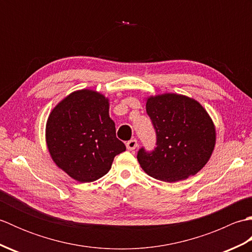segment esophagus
<instances>
[{
    "mask_svg": "<svg viewBox=\"0 0 252 252\" xmlns=\"http://www.w3.org/2000/svg\"><path fill=\"white\" fill-rule=\"evenodd\" d=\"M137 147V141L135 138H133V140H130L129 142H126V148L129 149V151H133V149H135Z\"/></svg>",
    "mask_w": 252,
    "mask_h": 252,
    "instance_id": "34e87169",
    "label": "esophagus"
}]
</instances>
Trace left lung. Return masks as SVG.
Listing matches in <instances>:
<instances>
[{"mask_svg": "<svg viewBox=\"0 0 252 252\" xmlns=\"http://www.w3.org/2000/svg\"><path fill=\"white\" fill-rule=\"evenodd\" d=\"M146 111L157 141L154 151H138L142 169L169 183L200 171L216 145L215 126L205 108L187 96L168 93L148 97Z\"/></svg>", "mask_w": 252, "mask_h": 252, "instance_id": "1", "label": "left lung"}]
</instances>
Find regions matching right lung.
<instances>
[{"instance_id":"1","label":"right lung","mask_w":252,"mask_h":252,"mask_svg":"<svg viewBox=\"0 0 252 252\" xmlns=\"http://www.w3.org/2000/svg\"><path fill=\"white\" fill-rule=\"evenodd\" d=\"M108 111V99L92 90L71 93L52 110L46 123L47 148L72 179L98 180L110 170L117 155L126 151Z\"/></svg>"}]
</instances>
